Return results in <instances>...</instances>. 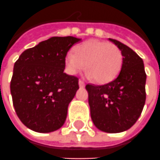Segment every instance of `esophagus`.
<instances>
[{
  "instance_id": "esophagus-1",
  "label": "esophagus",
  "mask_w": 160,
  "mask_h": 160,
  "mask_svg": "<svg viewBox=\"0 0 160 160\" xmlns=\"http://www.w3.org/2000/svg\"><path fill=\"white\" fill-rule=\"evenodd\" d=\"M78 84H79V87H81V88H83V87L85 86V83L82 82V80H79L78 81Z\"/></svg>"
}]
</instances>
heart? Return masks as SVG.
Segmentation results:
<instances>
[{"instance_id":"1","label":"heart","mask_w":160,"mask_h":160,"mask_svg":"<svg viewBox=\"0 0 160 160\" xmlns=\"http://www.w3.org/2000/svg\"><path fill=\"white\" fill-rule=\"evenodd\" d=\"M67 72L78 73L84 68L85 77L94 78L96 82L104 83L112 81L119 73L123 55L116 45L98 40H89L77 46L74 53L69 52L64 59Z\"/></svg>"}]
</instances>
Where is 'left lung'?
<instances>
[{"instance_id": "1", "label": "left lung", "mask_w": 160, "mask_h": 160, "mask_svg": "<svg viewBox=\"0 0 160 160\" xmlns=\"http://www.w3.org/2000/svg\"><path fill=\"white\" fill-rule=\"evenodd\" d=\"M119 48L123 63L112 81L102 85L88 83L91 117L96 127L109 133L130 129L137 122L145 103L146 74L143 60L128 46L109 38Z\"/></svg>"}]
</instances>
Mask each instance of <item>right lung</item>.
Listing matches in <instances>:
<instances>
[{
	"instance_id": "obj_1",
	"label": "right lung",
	"mask_w": 160,
	"mask_h": 160,
	"mask_svg": "<svg viewBox=\"0 0 160 160\" xmlns=\"http://www.w3.org/2000/svg\"><path fill=\"white\" fill-rule=\"evenodd\" d=\"M54 36L23 51L15 62L10 91L15 112L34 132H55L63 125L68 106L79 89L78 78L63 72L65 56L81 42Z\"/></svg>"
}]
</instances>
